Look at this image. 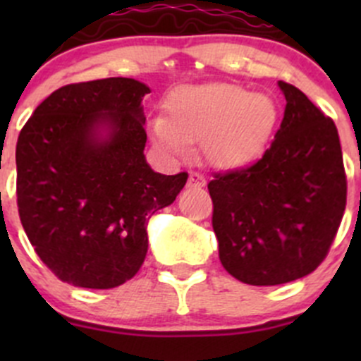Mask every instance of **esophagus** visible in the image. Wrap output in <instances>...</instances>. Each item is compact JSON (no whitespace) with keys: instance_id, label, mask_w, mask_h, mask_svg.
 Listing matches in <instances>:
<instances>
[{"instance_id":"34e87169","label":"esophagus","mask_w":361,"mask_h":361,"mask_svg":"<svg viewBox=\"0 0 361 361\" xmlns=\"http://www.w3.org/2000/svg\"><path fill=\"white\" fill-rule=\"evenodd\" d=\"M188 185L190 187H204L206 185V178L199 173H190L188 174Z\"/></svg>"}]
</instances>
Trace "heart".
<instances>
[{"label": "heart", "instance_id": "obj_1", "mask_svg": "<svg viewBox=\"0 0 361 361\" xmlns=\"http://www.w3.org/2000/svg\"><path fill=\"white\" fill-rule=\"evenodd\" d=\"M272 96L234 83H202L174 90L167 116H155L150 133L171 155H185L201 141L204 159L218 169L245 166L262 154L278 123Z\"/></svg>", "mask_w": 361, "mask_h": 361}]
</instances>
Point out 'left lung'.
<instances>
[{"label": "left lung", "mask_w": 361, "mask_h": 361, "mask_svg": "<svg viewBox=\"0 0 361 361\" xmlns=\"http://www.w3.org/2000/svg\"><path fill=\"white\" fill-rule=\"evenodd\" d=\"M278 87L285 116L264 157L207 183L221 265L255 286L311 274L329 253L345 207L336 123L297 87Z\"/></svg>", "instance_id": "obj_1"}]
</instances>
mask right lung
I'll return each mask as SVG.
<instances>
[{"instance_id": "add662e5", "label": "right lung", "mask_w": 361, "mask_h": 361, "mask_svg": "<svg viewBox=\"0 0 361 361\" xmlns=\"http://www.w3.org/2000/svg\"><path fill=\"white\" fill-rule=\"evenodd\" d=\"M134 78L71 83L25 122L16 150L17 204L43 264L80 288L136 276L152 214L174 202L187 173H155L145 157L143 97Z\"/></svg>"}]
</instances>
